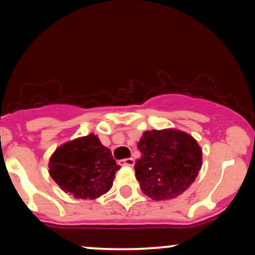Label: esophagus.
Masks as SVG:
<instances>
[{
    "mask_svg": "<svg viewBox=\"0 0 255 255\" xmlns=\"http://www.w3.org/2000/svg\"><path fill=\"white\" fill-rule=\"evenodd\" d=\"M134 163H135V160L133 159V158H125V159H121L120 160V164L121 165H127V166H133Z\"/></svg>",
    "mask_w": 255,
    "mask_h": 255,
    "instance_id": "34e87169",
    "label": "esophagus"
}]
</instances>
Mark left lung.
Masks as SVG:
<instances>
[{
	"label": "left lung",
	"mask_w": 255,
	"mask_h": 255,
	"mask_svg": "<svg viewBox=\"0 0 255 255\" xmlns=\"http://www.w3.org/2000/svg\"><path fill=\"white\" fill-rule=\"evenodd\" d=\"M137 148L141 158L134 165L144 194L153 200H169L181 195L201 169L197 140L177 129L144 131Z\"/></svg>",
	"instance_id": "obj_1"
}]
</instances>
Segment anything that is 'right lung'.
Instances as JSON below:
<instances>
[{
	"mask_svg": "<svg viewBox=\"0 0 255 255\" xmlns=\"http://www.w3.org/2000/svg\"><path fill=\"white\" fill-rule=\"evenodd\" d=\"M49 169L63 192L72 193L77 199H97L113 187L120 165L98 136L90 134L56 148Z\"/></svg>",
	"mask_w": 255,
	"mask_h": 255,
	"instance_id": "add662e5",
	"label": "right lung"
}]
</instances>
